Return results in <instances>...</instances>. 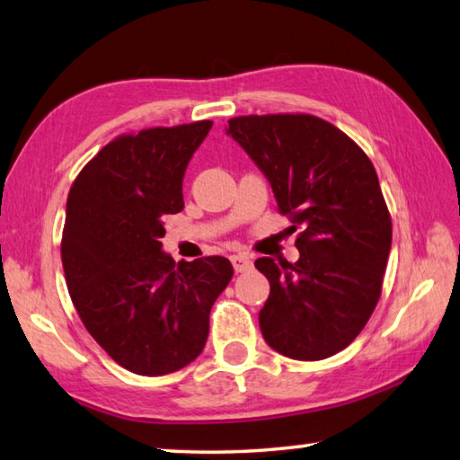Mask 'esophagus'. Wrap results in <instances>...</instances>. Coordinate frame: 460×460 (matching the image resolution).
I'll return each instance as SVG.
<instances>
[{"instance_id":"1","label":"esophagus","mask_w":460,"mask_h":460,"mask_svg":"<svg viewBox=\"0 0 460 460\" xmlns=\"http://www.w3.org/2000/svg\"><path fill=\"white\" fill-rule=\"evenodd\" d=\"M230 260H232V266L236 272H246L252 268V260H250L248 254H234Z\"/></svg>"}]
</instances>
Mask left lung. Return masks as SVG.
<instances>
[{
  "mask_svg": "<svg viewBox=\"0 0 460 460\" xmlns=\"http://www.w3.org/2000/svg\"><path fill=\"white\" fill-rule=\"evenodd\" d=\"M226 134L270 181L280 212L305 228L298 262H254L270 282L258 314L264 341L294 360L332 357L368 323L391 252L376 170L349 136L314 116H240Z\"/></svg>",
  "mask_w": 460,
  "mask_h": 460,
  "instance_id": "8db88e82",
  "label": "left lung"
}]
</instances>
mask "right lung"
I'll use <instances>...</instances> for the list:
<instances>
[{"label":"right lung","instance_id":"right-lung-1","mask_svg":"<svg viewBox=\"0 0 460 460\" xmlns=\"http://www.w3.org/2000/svg\"><path fill=\"white\" fill-rule=\"evenodd\" d=\"M212 122L142 129L102 148L66 204L62 262L84 326L119 367L162 376L200 357L228 258L174 262L164 216L184 208L181 180Z\"/></svg>","mask_w":460,"mask_h":460}]
</instances>
